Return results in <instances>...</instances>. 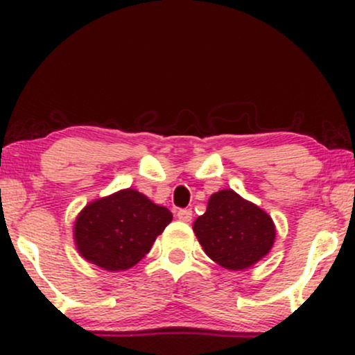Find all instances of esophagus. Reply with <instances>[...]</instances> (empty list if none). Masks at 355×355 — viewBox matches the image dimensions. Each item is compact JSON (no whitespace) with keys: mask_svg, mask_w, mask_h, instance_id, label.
Listing matches in <instances>:
<instances>
[{"mask_svg":"<svg viewBox=\"0 0 355 355\" xmlns=\"http://www.w3.org/2000/svg\"><path fill=\"white\" fill-rule=\"evenodd\" d=\"M191 215L193 214H191L190 209H183V210H178L177 217H178V220H182V222H190Z\"/></svg>","mask_w":355,"mask_h":355,"instance_id":"34e87169","label":"esophagus"}]
</instances>
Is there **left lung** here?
<instances>
[{"label":"left lung","mask_w":355,"mask_h":355,"mask_svg":"<svg viewBox=\"0 0 355 355\" xmlns=\"http://www.w3.org/2000/svg\"><path fill=\"white\" fill-rule=\"evenodd\" d=\"M193 232L215 263L235 272L255 266L275 242L270 215L232 189L211 195L207 211L193 222Z\"/></svg>","instance_id":"8db88e82"}]
</instances>
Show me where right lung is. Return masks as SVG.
<instances>
[{"label":"right lung","mask_w":355,"mask_h":355,"mask_svg":"<svg viewBox=\"0 0 355 355\" xmlns=\"http://www.w3.org/2000/svg\"><path fill=\"white\" fill-rule=\"evenodd\" d=\"M172 211L135 189H123L89 202L73 227L78 254L108 272L128 270L148 254L172 222Z\"/></svg>","instance_id":"right-lung-1"}]
</instances>
